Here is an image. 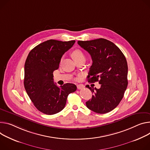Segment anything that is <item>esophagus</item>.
<instances>
[{
	"label": "esophagus",
	"instance_id": "34e87169",
	"mask_svg": "<svg viewBox=\"0 0 150 150\" xmlns=\"http://www.w3.org/2000/svg\"><path fill=\"white\" fill-rule=\"evenodd\" d=\"M84 88V86L83 84H78L77 85V88L80 90V89H83Z\"/></svg>",
	"mask_w": 150,
	"mask_h": 150
}]
</instances>
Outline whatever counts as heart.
Listing matches in <instances>:
<instances>
[{
    "label": "heart",
    "mask_w": 150,
    "mask_h": 150,
    "mask_svg": "<svg viewBox=\"0 0 150 150\" xmlns=\"http://www.w3.org/2000/svg\"><path fill=\"white\" fill-rule=\"evenodd\" d=\"M71 56L75 62L81 59H83V58L85 59V55L84 52L79 49L74 50L71 53Z\"/></svg>",
    "instance_id": "b5f03b06"
}]
</instances>
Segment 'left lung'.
<instances>
[{"label":"left lung","mask_w":150,"mask_h":150,"mask_svg":"<svg viewBox=\"0 0 150 150\" xmlns=\"http://www.w3.org/2000/svg\"><path fill=\"white\" fill-rule=\"evenodd\" d=\"M78 45L86 50L93 61L87 78L88 82L98 81L100 88H88L93 95L86 102L89 110L105 114L115 108L127 88V63L125 55L113 42L103 38L78 40Z\"/></svg>","instance_id":"1"}]
</instances>
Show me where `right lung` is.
<instances>
[{
  "mask_svg": "<svg viewBox=\"0 0 150 150\" xmlns=\"http://www.w3.org/2000/svg\"><path fill=\"white\" fill-rule=\"evenodd\" d=\"M75 42L48 40L33 48L26 59L24 88L38 110L45 114L61 111L68 95L76 90L74 84L66 83L59 87L53 81V72L59 69L62 56Z\"/></svg>",
  "mask_w": 150,
  "mask_h": 150,
  "instance_id": "right-lung-1",
  "label": "right lung"
}]
</instances>
